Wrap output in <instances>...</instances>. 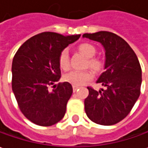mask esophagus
<instances>
[{
	"mask_svg": "<svg viewBox=\"0 0 148 148\" xmlns=\"http://www.w3.org/2000/svg\"><path fill=\"white\" fill-rule=\"evenodd\" d=\"M78 88H80V87H78V86H73V91H76L77 90H78Z\"/></svg>",
	"mask_w": 148,
	"mask_h": 148,
	"instance_id": "1",
	"label": "esophagus"
}]
</instances>
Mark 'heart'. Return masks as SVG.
<instances>
[{
  "mask_svg": "<svg viewBox=\"0 0 148 148\" xmlns=\"http://www.w3.org/2000/svg\"><path fill=\"white\" fill-rule=\"evenodd\" d=\"M79 53L87 58V66L91 67L95 71H99L103 69V62L98 57H93L96 53L95 48L91 44L83 43L78 46ZM58 64L61 70H68L70 68V57L67 49L62 50L58 57ZM94 78V73L90 70L78 71L73 70L64 76V79L66 82H70L74 86H82L91 81Z\"/></svg>",
  "mask_w": 148,
  "mask_h": 148,
  "instance_id": "obj_1",
  "label": "heart"
}]
</instances>
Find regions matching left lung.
Masks as SVG:
<instances>
[{"label":"left lung","instance_id":"obj_1","mask_svg":"<svg viewBox=\"0 0 148 148\" xmlns=\"http://www.w3.org/2000/svg\"><path fill=\"white\" fill-rule=\"evenodd\" d=\"M82 37L99 42L105 50V71L96 82L106 88L97 91L87 87L89 95L84 100L85 112L96 124H116L129 114L140 95L139 61L127 42L114 33H86Z\"/></svg>","mask_w":148,"mask_h":148}]
</instances>
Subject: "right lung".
Returning a JSON list of instances; mask_svg holds the SVG:
<instances>
[{
  "instance_id": "obj_1",
  "label": "right lung",
  "mask_w": 148,
  "mask_h": 148,
  "mask_svg": "<svg viewBox=\"0 0 148 148\" xmlns=\"http://www.w3.org/2000/svg\"><path fill=\"white\" fill-rule=\"evenodd\" d=\"M79 37L42 32L27 40L14 55L12 90L21 112L33 123L50 126L65 116L73 88L68 82L55 84L61 78L58 57Z\"/></svg>"
}]
</instances>
